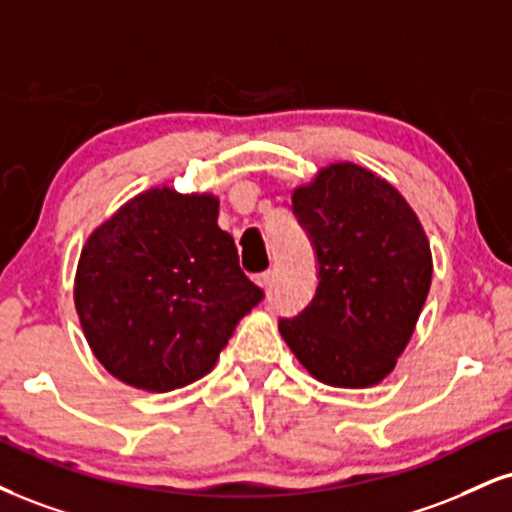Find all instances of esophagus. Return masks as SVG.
<instances>
[{"mask_svg":"<svg viewBox=\"0 0 512 512\" xmlns=\"http://www.w3.org/2000/svg\"><path fill=\"white\" fill-rule=\"evenodd\" d=\"M269 281H272V272H260V274H255V283H257V286H260V288H267Z\"/></svg>","mask_w":512,"mask_h":512,"instance_id":"1","label":"esophagus"}]
</instances>
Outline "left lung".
Wrapping results in <instances>:
<instances>
[{
	"label": "left lung",
	"instance_id": "obj_1",
	"mask_svg": "<svg viewBox=\"0 0 512 512\" xmlns=\"http://www.w3.org/2000/svg\"><path fill=\"white\" fill-rule=\"evenodd\" d=\"M317 288L283 341L312 377L343 389L379 384L408 346L432 283V252L408 202L384 178L331 164L293 193Z\"/></svg>",
	"mask_w": 512,
	"mask_h": 512
}]
</instances>
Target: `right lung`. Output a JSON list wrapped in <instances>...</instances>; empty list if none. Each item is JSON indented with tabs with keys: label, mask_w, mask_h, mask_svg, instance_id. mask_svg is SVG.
Instances as JSON below:
<instances>
[{
	"label": "right lung",
	"mask_w": 512,
	"mask_h": 512,
	"mask_svg": "<svg viewBox=\"0 0 512 512\" xmlns=\"http://www.w3.org/2000/svg\"><path fill=\"white\" fill-rule=\"evenodd\" d=\"M217 217L212 195L155 188L88 238L76 310L92 353L116 379L155 393L193 384L262 303Z\"/></svg>",
	"instance_id": "1"
}]
</instances>
